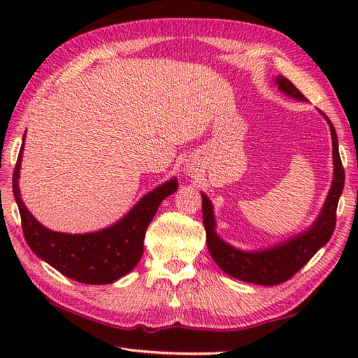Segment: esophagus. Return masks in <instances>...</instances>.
Masks as SVG:
<instances>
[{"label":"esophagus","mask_w":358,"mask_h":358,"mask_svg":"<svg viewBox=\"0 0 358 358\" xmlns=\"http://www.w3.org/2000/svg\"><path fill=\"white\" fill-rule=\"evenodd\" d=\"M185 173L187 175V177H192V175H194V167L186 166V167H185Z\"/></svg>","instance_id":"esophagus-1"}]
</instances>
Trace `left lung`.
<instances>
[{
	"instance_id": "left-lung-1",
	"label": "left lung",
	"mask_w": 358,
	"mask_h": 358,
	"mask_svg": "<svg viewBox=\"0 0 358 358\" xmlns=\"http://www.w3.org/2000/svg\"><path fill=\"white\" fill-rule=\"evenodd\" d=\"M280 92L299 101H306V96L296 89L291 81L283 75L273 78ZM320 112V110H318ZM323 118L328 121L331 138H332V162H334V178L326 195L320 214L317 215L314 223L305 231L292 235L283 241L269 248L257 250H243L224 241L217 232V222L214 214V204L209 196L201 192L203 200V223L206 229V243L210 257L223 272L246 283H255L262 286L280 285L299 272L317 250H320L329 241L336 227V212L340 195L345 186V171L341 166L338 154V138L336 127L331 120L320 112Z\"/></svg>"
}]
</instances>
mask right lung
I'll return each instance as SVG.
<instances>
[{"mask_svg": "<svg viewBox=\"0 0 358 358\" xmlns=\"http://www.w3.org/2000/svg\"><path fill=\"white\" fill-rule=\"evenodd\" d=\"M26 134L13 172V196L18 204L22 232L32 252L64 277L86 285H109L134 271L143 255L144 235L162 201L178 189L172 177L152 189L118 222L86 234L57 232L30 214L20 192V171Z\"/></svg>", "mask_w": 358, "mask_h": 358, "instance_id": "add662e5", "label": "right lung"}]
</instances>
